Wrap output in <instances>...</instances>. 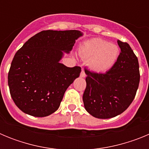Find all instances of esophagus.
<instances>
[{"mask_svg": "<svg viewBox=\"0 0 149 149\" xmlns=\"http://www.w3.org/2000/svg\"><path fill=\"white\" fill-rule=\"evenodd\" d=\"M86 74H85V72H84V70H82V72H81V77H86Z\"/></svg>", "mask_w": 149, "mask_h": 149, "instance_id": "esophagus-1", "label": "esophagus"}]
</instances>
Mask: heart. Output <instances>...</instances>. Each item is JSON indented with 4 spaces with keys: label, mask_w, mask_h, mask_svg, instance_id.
I'll use <instances>...</instances> for the list:
<instances>
[{
    "label": "heart",
    "mask_w": 149,
    "mask_h": 149,
    "mask_svg": "<svg viewBox=\"0 0 149 149\" xmlns=\"http://www.w3.org/2000/svg\"><path fill=\"white\" fill-rule=\"evenodd\" d=\"M119 48L115 44L99 38L86 41L80 48V53L88 60V66L96 73H104L115 65L119 56Z\"/></svg>",
    "instance_id": "1"
}]
</instances>
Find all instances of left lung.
<instances>
[{
  "instance_id": "obj_1",
  "label": "left lung",
  "mask_w": 149,
  "mask_h": 149,
  "mask_svg": "<svg viewBox=\"0 0 149 149\" xmlns=\"http://www.w3.org/2000/svg\"><path fill=\"white\" fill-rule=\"evenodd\" d=\"M121 51L115 65L106 73L85 70L84 107L98 119L122 113L134 101L139 84L138 59L127 42L117 41Z\"/></svg>"
}]
</instances>
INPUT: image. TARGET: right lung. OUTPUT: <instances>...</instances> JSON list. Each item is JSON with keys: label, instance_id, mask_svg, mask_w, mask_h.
Segmentation results:
<instances>
[{"label": "right lung", "instance_id": "right-lung-1", "mask_svg": "<svg viewBox=\"0 0 149 149\" xmlns=\"http://www.w3.org/2000/svg\"><path fill=\"white\" fill-rule=\"evenodd\" d=\"M82 35L75 30H43L17 51L8 73V85L22 112L45 117L59 108L67 88L81 72L80 66L69 68L60 60Z\"/></svg>", "mask_w": 149, "mask_h": 149}]
</instances>
